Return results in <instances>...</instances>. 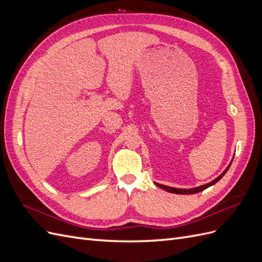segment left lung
<instances>
[{
	"mask_svg": "<svg viewBox=\"0 0 262 262\" xmlns=\"http://www.w3.org/2000/svg\"><path fill=\"white\" fill-rule=\"evenodd\" d=\"M229 166H231V164H229ZM229 166H228V167L224 170V172L222 173V175H220L216 179H214L213 181L209 182V184H207V185H203V186L196 187V188H192V189H178V188H171V187H167V186L160 185V184H156V185H157L158 187H160V188H163L164 190H166V191L171 192V193H178V194H193V193H196V192H200V191H202V190L209 188L210 186H212V185H214V184H216V182H217L222 177H223V176L225 175L226 171H227V170H228V168H229Z\"/></svg>",
	"mask_w": 262,
	"mask_h": 262,
	"instance_id": "1",
	"label": "left lung"
}]
</instances>
